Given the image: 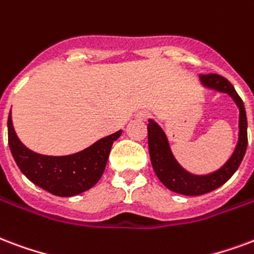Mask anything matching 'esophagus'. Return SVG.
Returning a JSON list of instances; mask_svg holds the SVG:
<instances>
[{
  "label": "esophagus",
  "instance_id": "obj_1",
  "mask_svg": "<svg viewBox=\"0 0 254 254\" xmlns=\"http://www.w3.org/2000/svg\"><path fill=\"white\" fill-rule=\"evenodd\" d=\"M149 117H151V114L148 112H140L137 114V118H138L140 121H145V120H148Z\"/></svg>",
  "mask_w": 254,
  "mask_h": 254
}]
</instances>
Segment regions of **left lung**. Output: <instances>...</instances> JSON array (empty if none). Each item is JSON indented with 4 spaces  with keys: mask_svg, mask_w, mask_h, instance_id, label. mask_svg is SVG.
<instances>
[{
    "mask_svg": "<svg viewBox=\"0 0 254 254\" xmlns=\"http://www.w3.org/2000/svg\"><path fill=\"white\" fill-rule=\"evenodd\" d=\"M199 79L207 89L229 94L240 109L238 142L230 159L219 170L208 175H192L183 170L172 155L163 129L152 120H149L148 124V146H149V156L155 174L168 190L176 194L190 195V196L207 194L210 191L225 185L238 170L248 146V121L245 106L237 91L233 87V84L226 78L218 74H200Z\"/></svg>",
    "mask_w": 254,
    "mask_h": 254,
    "instance_id": "1",
    "label": "left lung"
}]
</instances>
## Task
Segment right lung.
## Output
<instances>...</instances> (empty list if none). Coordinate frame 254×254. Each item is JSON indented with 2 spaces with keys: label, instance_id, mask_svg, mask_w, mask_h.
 <instances>
[{
  "label": "right lung",
  "instance_id": "1",
  "mask_svg": "<svg viewBox=\"0 0 254 254\" xmlns=\"http://www.w3.org/2000/svg\"><path fill=\"white\" fill-rule=\"evenodd\" d=\"M121 130L103 137L83 151L68 156H46L28 149L17 137L7 118V141L13 159L32 183L58 196H74L91 189L101 179L113 142Z\"/></svg>",
  "mask_w": 254,
  "mask_h": 254
}]
</instances>
